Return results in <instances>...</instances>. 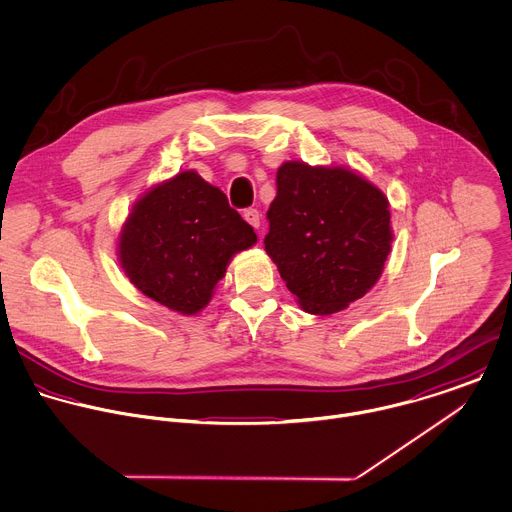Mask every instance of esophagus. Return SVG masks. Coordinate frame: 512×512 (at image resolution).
Instances as JSON below:
<instances>
[{
    "label": "esophagus",
    "instance_id": "1",
    "mask_svg": "<svg viewBox=\"0 0 512 512\" xmlns=\"http://www.w3.org/2000/svg\"><path fill=\"white\" fill-rule=\"evenodd\" d=\"M244 220H246L254 230L260 228V214H258V210H254V208L244 210Z\"/></svg>",
    "mask_w": 512,
    "mask_h": 512
}]
</instances>
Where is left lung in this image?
<instances>
[{"label": "left lung", "instance_id": "1", "mask_svg": "<svg viewBox=\"0 0 512 512\" xmlns=\"http://www.w3.org/2000/svg\"><path fill=\"white\" fill-rule=\"evenodd\" d=\"M268 210L266 252L302 310L328 316L362 298L390 254V204L344 166L284 162Z\"/></svg>", "mask_w": 512, "mask_h": 512}]
</instances>
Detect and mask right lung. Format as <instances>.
<instances>
[{
  "instance_id": "add662e5",
  "label": "right lung",
  "mask_w": 512,
  "mask_h": 512,
  "mask_svg": "<svg viewBox=\"0 0 512 512\" xmlns=\"http://www.w3.org/2000/svg\"><path fill=\"white\" fill-rule=\"evenodd\" d=\"M256 240L220 188L184 170L134 204L118 238V260L142 294L194 316L212 300L234 254Z\"/></svg>"
}]
</instances>
